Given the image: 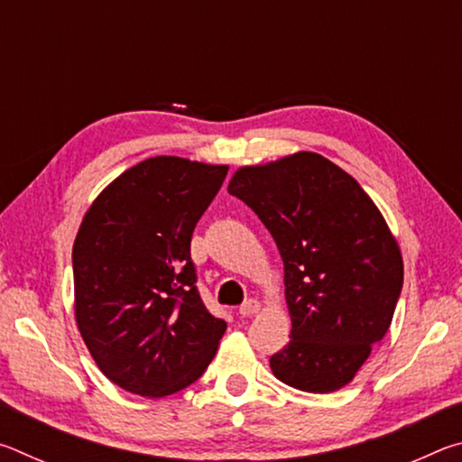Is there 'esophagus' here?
<instances>
[{
    "label": "esophagus",
    "mask_w": 462,
    "mask_h": 462,
    "mask_svg": "<svg viewBox=\"0 0 462 462\" xmlns=\"http://www.w3.org/2000/svg\"><path fill=\"white\" fill-rule=\"evenodd\" d=\"M259 310H261V301H256V300H246V301L242 303V306H240L238 314H240L242 318H250V316L259 314Z\"/></svg>",
    "instance_id": "1"
}]
</instances>
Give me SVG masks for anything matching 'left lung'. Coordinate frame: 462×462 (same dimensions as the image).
Listing matches in <instances>:
<instances>
[{
  "label": "left lung",
  "mask_w": 462,
  "mask_h": 462,
  "mask_svg": "<svg viewBox=\"0 0 462 462\" xmlns=\"http://www.w3.org/2000/svg\"><path fill=\"white\" fill-rule=\"evenodd\" d=\"M228 193L261 217L283 259L291 340L271 356L273 374L310 393L348 385L387 334L403 285L385 217L318 152L240 167Z\"/></svg>",
  "instance_id": "8db88e82"
}]
</instances>
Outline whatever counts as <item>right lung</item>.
Here are the masks:
<instances>
[{"instance_id": "obj_1", "label": "right lung", "mask_w": 462, "mask_h": 462, "mask_svg": "<svg viewBox=\"0 0 462 462\" xmlns=\"http://www.w3.org/2000/svg\"><path fill=\"white\" fill-rule=\"evenodd\" d=\"M226 165L152 156L116 177L73 245L75 319L99 371L143 397L198 381L226 322L195 287L191 236Z\"/></svg>"}]
</instances>
